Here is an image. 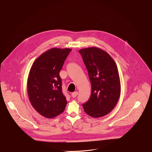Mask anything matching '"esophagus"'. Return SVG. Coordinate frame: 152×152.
I'll return each instance as SVG.
<instances>
[{"label": "esophagus", "instance_id": "esophagus-1", "mask_svg": "<svg viewBox=\"0 0 152 152\" xmlns=\"http://www.w3.org/2000/svg\"><path fill=\"white\" fill-rule=\"evenodd\" d=\"M77 95H78V92L77 91H75L74 93H72V94H71L72 97H73V98H75Z\"/></svg>", "mask_w": 152, "mask_h": 152}]
</instances>
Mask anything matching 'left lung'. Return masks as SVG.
<instances>
[{
    "label": "left lung",
    "instance_id": "8db88e82",
    "mask_svg": "<svg viewBox=\"0 0 152 152\" xmlns=\"http://www.w3.org/2000/svg\"><path fill=\"white\" fill-rule=\"evenodd\" d=\"M79 52L91 84V96L83 104L84 110L91 117H103L113 110L120 95L117 65L110 55L101 48L90 47Z\"/></svg>",
    "mask_w": 152,
    "mask_h": 152
}]
</instances>
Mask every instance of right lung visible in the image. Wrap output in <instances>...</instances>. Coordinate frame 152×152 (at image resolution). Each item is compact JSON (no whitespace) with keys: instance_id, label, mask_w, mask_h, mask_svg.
I'll list each match as a JSON object with an SVG mask.
<instances>
[{"instance_id":"1","label":"right lung","mask_w":152,"mask_h":152,"mask_svg":"<svg viewBox=\"0 0 152 152\" xmlns=\"http://www.w3.org/2000/svg\"><path fill=\"white\" fill-rule=\"evenodd\" d=\"M71 50L50 49L35 60L31 68L27 82L29 99L35 110L44 117L57 116L67 104L59 73Z\"/></svg>"}]
</instances>
